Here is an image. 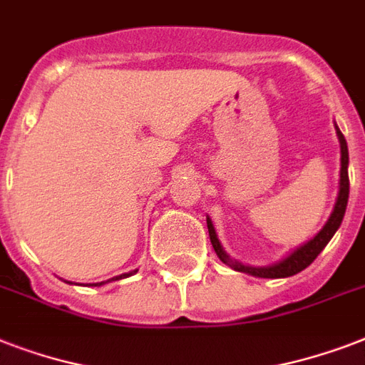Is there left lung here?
<instances>
[{
    "label": "left lung",
    "instance_id": "8db88e82",
    "mask_svg": "<svg viewBox=\"0 0 365 365\" xmlns=\"http://www.w3.org/2000/svg\"><path fill=\"white\" fill-rule=\"evenodd\" d=\"M337 128V126H335ZM337 138H339L341 143V180H339V195H337V202L334 206V212H331V216L326 222L322 229H320V233L311 239L309 242H305L303 246H299L297 250H294L288 257H284L282 261H278L274 265L269 267H250V265H242L239 261H233L225 254V250H223L222 242L217 240L216 229L212 225L210 217H206V225H208V233H210V242L216 250L217 257L229 265L231 269L239 272H248L252 277H259V278H286V277H294L297 272H301L303 269L311 265L312 261L317 259L318 254L326 248V244L331 240V237L335 235V231L339 229L341 222H343V217H345V210H346V202H349V148H346V140L343 136V132L337 128Z\"/></svg>",
    "mask_w": 365,
    "mask_h": 365
}]
</instances>
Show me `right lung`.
<instances>
[{"instance_id": "obj_1", "label": "right lung", "mask_w": 365, "mask_h": 365, "mask_svg": "<svg viewBox=\"0 0 365 365\" xmlns=\"http://www.w3.org/2000/svg\"><path fill=\"white\" fill-rule=\"evenodd\" d=\"M134 272H138V271L125 272V274H121V277H115V280H119V278H126V277H130V274H134ZM111 280H113V278H111ZM102 284H106V282H96V284H93V286H102Z\"/></svg>"}]
</instances>
